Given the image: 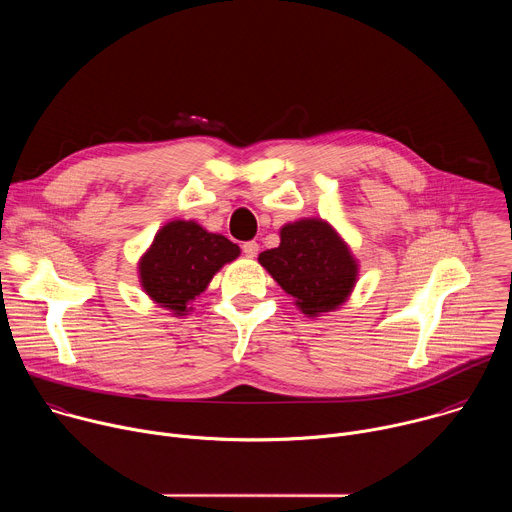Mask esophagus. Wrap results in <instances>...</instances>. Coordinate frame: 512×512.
<instances>
[{"mask_svg": "<svg viewBox=\"0 0 512 512\" xmlns=\"http://www.w3.org/2000/svg\"><path fill=\"white\" fill-rule=\"evenodd\" d=\"M243 253H245L247 257H257V253H259V243H255V241L243 243Z\"/></svg>", "mask_w": 512, "mask_h": 512, "instance_id": "34e87169", "label": "esophagus"}]
</instances>
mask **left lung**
<instances>
[{"label": "left lung", "instance_id": "1", "mask_svg": "<svg viewBox=\"0 0 512 512\" xmlns=\"http://www.w3.org/2000/svg\"><path fill=\"white\" fill-rule=\"evenodd\" d=\"M281 243L259 255V263L296 298L308 316L332 312L346 302L358 265L340 235L322 218H302L281 229Z\"/></svg>", "mask_w": 512, "mask_h": 512}]
</instances>
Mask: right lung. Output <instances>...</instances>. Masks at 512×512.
Returning a JSON list of instances; mask_svg holds the SVG:
<instances>
[{
	"label": "right lung",
	"instance_id": "obj_1",
	"mask_svg": "<svg viewBox=\"0 0 512 512\" xmlns=\"http://www.w3.org/2000/svg\"><path fill=\"white\" fill-rule=\"evenodd\" d=\"M239 253L233 241L204 231L194 221H172L158 231L152 247L139 259L141 287L156 304L184 316L212 275Z\"/></svg>",
	"mask_w": 512,
	"mask_h": 512
}]
</instances>
